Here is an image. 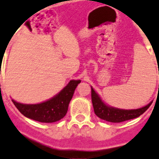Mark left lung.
I'll use <instances>...</instances> for the list:
<instances>
[{"instance_id": "8db88e82", "label": "left lung", "mask_w": 159, "mask_h": 159, "mask_svg": "<svg viewBox=\"0 0 159 159\" xmlns=\"http://www.w3.org/2000/svg\"><path fill=\"white\" fill-rule=\"evenodd\" d=\"M92 102L95 114L99 118L113 123H120L131 119L137 118L144 113L152 104V102H150L144 107L137 110H121L114 108L104 104L93 88H92Z\"/></svg>"}]
</instances>
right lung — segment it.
Segmentation results:
<instances>
[{
	"label": "right lung",
	"mask_w": 159,
	"mask_h": 159,
	"mask_svg": "<svg viewBox=\"0 0 159 159\" xmlns=\"http://www.w3.org/2000/svg\"><path fill=\"white\" fill-rule=\"evenodd\" d=\"M80 80H72L61 92L53 98L45 102L36 105H25L12 102L22 115L27 118L43 123H53L59 120L66 116L68 105L72 100L76 87Z\"/></svg>",
	"instance_id": "add662e5"
}]
</instances>
